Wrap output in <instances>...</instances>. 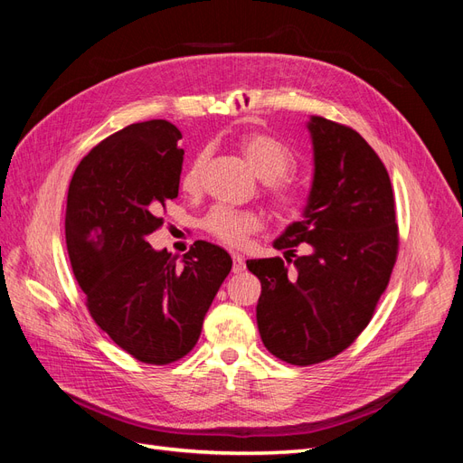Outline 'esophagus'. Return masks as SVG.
I'll use <instances>...</instances> for the list:
<instances>
[{
    "label": "esophagus",
    "mask_w": 463,
    "mask_h": 463,
    "mask_svg": "<svg viewBox=\"0 0 463 463\" xmlns=\"http://www.w3.org/2000/svg\"><path fill=\"white\" fill-rule=\"evenodd\" d=\"M232 259H233V272L240 274L245 270V257L240 255V253H232Z\"/></svg>",
    "instance_id": "esophagus-1"
}]
</instances>
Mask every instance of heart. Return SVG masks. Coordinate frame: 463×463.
<instances>
[{
    "label": "heart",
    "instance_id": "obj_1",
    "mask_svg": "<svg viewBox=\"0 0 463 463\" xmlns=\"http://www.w3.org/2000/svg\"><path fill=\"white\" fill-rule=\"evenodd\" d=\"M240 150L245 156L250 170L264 181V191L269 194L274 208L284 216H296L301 213L305 197L298 187L284 181H278L288 175L293 167L291 150L279 143L278 138L262 133H247L240 138ZM204 165V154L193 162L184 177V187L194 191L201 184V174ZM262 226L260 216L247 210H235L230 206H216L204 220V230L216 237L223 245L241 247L250 233Z\"/></svg>",
    "mask_w": 463,
    "mask_h": 463
}]
</instances>
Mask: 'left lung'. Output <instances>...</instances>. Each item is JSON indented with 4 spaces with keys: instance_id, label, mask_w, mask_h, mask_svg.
I'll list each match as a JSON object with an SVG mask.
<instances>
[{
    "instance_id": "obj_1",
    "label": "left lung",
    "mask_w": 463,
    "mask_h": 463,
    "mask_svg": "<svg viewBox=\"0 0 463 463\" xmlns=\"http://www.w3.org/2000/svg\"><path fill=\"white\" fill-rule=\"evenodd\" d=\"M315 174L303 220L274 241L282 260L253 259L262 344L289 365H315L355 342L371 322L398 257L394 193L384 164L352 128L313 116ZM309 242L311 256L295 247ZM291 256L297 259L290 260ZM294 269H288V262Z\"/></svg>"
}]
</instances>
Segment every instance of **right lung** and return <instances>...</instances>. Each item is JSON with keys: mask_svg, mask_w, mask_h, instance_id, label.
Returning <instances> with one entry per match:
<instances>
[{"mask_svg": "<svg viewBox=\"0 0 463 463\" xmlns=\"http://www.w3.org/2000/svg\"><path fill=\"white\" fill-rule=\"evenodd\" d=\"M165 119L133 123L80 160L67 193L69 260L90 317L123 352L167 365L197 344L232 257L194 241L181 262L146 237L179 193L184 148Z\"/></svg>", "mask_w": 463, "mask_h": 463, "instance_id": "right-lung-1", "label": "right lung"}]
</instances>
